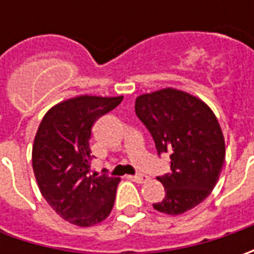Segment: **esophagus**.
Segmentation results:
<instances>
[{"label": "esophagus", "instance_id": "obj_1", "mask_svg": "<svg viewBox=\"0 0 254 254\" xmlns=\"http://www.w3.org/2000/svg\"><path fill=\"white\" fill-rule=\"evenodd\" d=\"M131 180L135 181V182H138V184H142V182H147V181L150 180V177H147V175H144V174H137V175H132Z\"/></svg>", "mask_w": 254, "mask_h": 254}]
</instances>
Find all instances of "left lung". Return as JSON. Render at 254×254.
<instances>
[{
  "instance_id": "obj_1",
  "label": "left lung",
  "mask_w": 254,
  "mask_h": 254,
  "mask_svg": "<svg viewBox=\"0 0 254 254\" xmlns=\"http://www.w3.org/2000/svg\"><path fill=\"white\" fill-rule=\"evenodd\" d=\"M135 114L154 138L158 155L170 154L171 172L157 180L165 198L154 209L180 215L209 196L225 162V138L208 104L190 93L162 89L135 99Z\"/></svg>"
}]
</instances>
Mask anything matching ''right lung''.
Here are the masks:
<instances>
[{
  "label": "right lung",
  "mask_w": 254,
  "mask_h": 254,
  "mask_svg": "<svg viewBox=\"0 0 254 254\" xmlns=\"http://www.w3.org/2000/svg\"><path fill=\"white\" fill-rule=\"evenodd\" d=\"M119 97L79 96L54 106L35 135L32 167L51 208L76 226H93L113 209L120 178L90 171L89 140L97 119L112 112Z\"/></svg>",
  "instance_id": "1"
}]
</instances>
